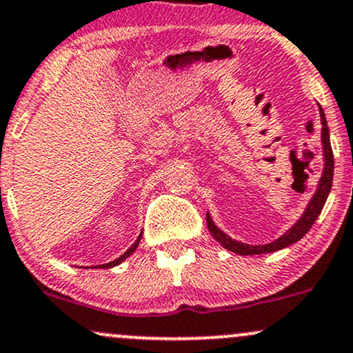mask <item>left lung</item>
Instances as JSON below:
<instances>
[{
  "label": "left lung",
  "instance_id": "1",
  "mask_svg": "<svg viewBox=\"0 0 353 353\" xmlns=\"http://www.w3.org/2000/svg\"><path fill=\"white\" fill-rule=\"evenodd\" d=\"M320 112V120H321V149H323V170H321V176L316 185L315 192H313L312 199L308 201L307 208H305L303 214L296 219V223L292 228L285 231L280 238H276L274 241L266 243V245H248V243L238 241L233 239L230 234L224 233L221 228L216 226V223L212 221L211 214L206 212L208 219V228L211 231V234L214 236L216 241L221 246L226 248V250L233 251L236 254H241V256H251V254H266L273 253V251L283 250V248L293 245V243L300 241L305 234L308 233L310 228L313 226L316 218L320 216L321 209H323L325 203H327V197L330 194L332 183H334V152H332L330 145V130H328L327 119H325V112L321 105H319Z\"/></svg>",
  "mask_w": 353,
  "mask_h": 353
}]
</instances>
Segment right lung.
I'll use <instances>...</instances> for the list:
<instances>
[{
  "instance_id": "1",
  "label": "right lung",
  "mask_w": 353,
  "mask_h": 353,
  "mask_svg": "<svg viewBox=\"0 0 353 353\" xmlns=\"http://www.w3.org/2000/svg\"><path fill=\"white\" fill-rule=\"evenodd\" d=\"M141 238H142V233H141V234H139L137 241H135V243H134V245H132V246H130V248H129V250H127V251H125V253H123V254H122V256H119L117 259H114V261H110V263H105V265H100V266H99V268H114V266H117V265H120V263H122V261H125V259H127V258H129V256H130V254H132L135 250H137L139 243H141ZM95 268H97V266H95Z\"/></svg>"
}]
</instances>
